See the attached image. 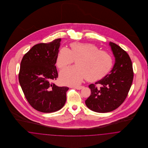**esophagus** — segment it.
<instances>
[{
    "label": "esophagus",
    "instance_id": "1",
    "mask_svg": "<svg viewBox=\"0 0 148 148\" xmlns=\"http://www.w3.org/2000/svg\"><path fill=\"white\" fill-rule=\"evenodd\" d=\"M75 89H77V90H80V89H82L83 88V86H75V87H74Z\"/></svg>",
    "mask_w": 148,
    "mask_h": 148
}]
</instances>
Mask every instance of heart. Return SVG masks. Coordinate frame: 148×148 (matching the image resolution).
Instances as JSON below:
<instances>
[{
	"label": "heart",
	"instance_id": "b5f03b06",
	"mask_svg": "<svg viewBox=\"0 0 148 148\" xmlns=\"http://www.w3.org/2000/svg\"><path fill=\"white\" fill-rule=\"evenodd\" d=\"M71 49L61 48L56 56V64L64 69L76 60V66L66 68L60 73L61 82L66 85H77L86 77L89 82H96L105 77L113 66L112 56L99 50L92 43L73 42Z\"/></svg>",
	"mask_w": 148,
	"mask_h": 148
}]
</instances>
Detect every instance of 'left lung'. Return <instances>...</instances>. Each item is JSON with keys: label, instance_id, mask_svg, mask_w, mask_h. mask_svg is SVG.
I'll return each instance as SVG.
<instances>
[{"label": "left lung", "instance_id": "1", "mask_svg": "<svg viewBox=\"0 0 148 148\" xmlns=\"http://www.w3.org/2000/svg\"><path fill=\"white\" fill-rule=\"evenodd\" d=\"M115 63L109 74L89 85L90 97L85 100L88 108L98 113H107L118 108L127 98L133 83L134 72L127 52L113 42L109 43Z\"/></svg>", "mask_w": 148, "mask_h": 148}]
</instances>
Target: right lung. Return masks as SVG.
Returning <instances> with one entry per match:
<instances>
[{"label": "right lung", "mask_w": 148, "mask_h": 148, "mask_svg": "<svg viewBox=\"0 0 148 148\" xmlns=\"http://www.w3.org/2000/svg\"><path fill=\"white\" fill-rule=\"evenodd\" d=\"M61 39L33 46L23 56L19 82L25 98L35 110L55 112L66 102L67 86H58L53 81L58 77L55 64Z\"/></svg>", "instance_id": "1"}]
</instances>
